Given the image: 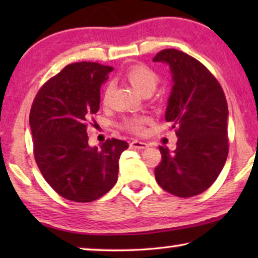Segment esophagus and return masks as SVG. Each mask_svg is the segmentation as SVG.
<instances>
[{
	"label": "esophagus",
	"instance_id": "obj_1",
	"mask_svg": "<svg viewBox=\"0 0 258 258\" xmlns=\"http://www.w3.org/2000/svg\"><path fill=\"white\" fill-rule=\"evenodd\" d=\"M130 147L134 148V149H146L148 148V144L146 142H142V141H137V140H134L130 142Z\"/></svg>",
	"mask_w": 258,
	"mask_h": 258
}]
</instances>
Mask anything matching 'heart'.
<instances>
[{
    "instance_id": "b5f03b06",
    "label": "heart",
    "mask_w": 258,
    "mask_h": 258,
    "mask_svg": "<svg viewBox=\"0 0 258 258\" xmlns=\"http://www.w3.org/2000/svg\"><path fill=\"white\" fill-rule=\"evenodd\" d=\"M126 79L133 87L142 95L151 94L157 87L160 77L153 69L144 64H134L128 68L125 73ZM111 91V86H108L104 91V101L108 100ZM149 121V118L144 116H133L123 121V128L134 134H142L144 132V124Z\"/></svg>"
}]
</instances>
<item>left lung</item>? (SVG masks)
I'll use <instances>...</instances> for the list:
<instances>
[{"label":"left lung","mask_w":258,"mask_h":258,"mask_svg":"<svg viewBox=\"0 0 258 258\" xmlns=\"http://www.w3.org/2000/svg\"><path fill=\"white\" fill-rule=\"evenodd\" d=\"M154 62L168 63L172 75L165 121L178 137L172 151L160 146L155 177L172 195L192 197L209 188L224 167L229 151L228 104L223 89L200 61L176 49H164Z\"/></svg>","instance_id":"left-lung-1"}]
</instances>
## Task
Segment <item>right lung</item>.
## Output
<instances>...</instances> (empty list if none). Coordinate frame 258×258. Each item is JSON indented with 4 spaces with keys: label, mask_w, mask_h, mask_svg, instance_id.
<instances>
[{
    "label": "right lung",
    "mask_w": 258,
    "mask_h": 258,
    "mask_svg": "<svg viewBox=\"0 0 258 258\" xmlns=\"http://www.w3.org/2000/svg\"><path fill=\"white\" fill-rule=\"evenodd\" d=\"M114 68L95 62L64 67L34 98L29 123L34 157L48 184L73 202H91L116 184L125 141L88 144L87 125L100 109V90Z\"/></svg>",
    "instance_id": "1"
}]
</instances>
